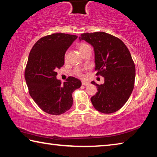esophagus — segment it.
<instances>
[{"instance_id": "esophagus-1", "label": "esophagus", "mask_w": 157, "mask_h": 157, "mask_svg": "<svg viewBox=\"0 0 157 157\" xmlns=\"http://www.w3.org/2000/svg\"><path fill=\"white\" fill-rule=\"evenodd\" d=\"M82 84L84 85V86H88V85L89 84V82H82Z\"/></svg>"}]
</instances>
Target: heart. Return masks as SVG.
Masks as SVG:
<instances>
[{
    "mask_svg": "<svg viewBox=\"0 0 157 157\" xmlns=\"http://www.w3.org/2000/svg\"><path fill=\"white\" fill-rule=\"evenodd\" d=\"M78 48L79 50V52H80L81 54H82V53H83L85 50H86L89 48H90V46L87 44L80 43L78 45ZM66 57H67V52H65L64 55H63V59H64V60L66 59ZM73 73L75 75L79 77V78H83V76H84L83 69L81 68H75L73 70Z\"/></svg>",
    "mask_w": 157,
    "mask_h": 157,
    "instance_id": "heart-1",
    "label": "heart"
}]
</instances>
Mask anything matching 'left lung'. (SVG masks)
<instances>
[{
  "label": "left lung",
  "instance_id": "8db88e82",
  "mask_svg": "<svg viewBox=\"0 0 157 157\" xmlns=\"http://www.w3.org/2000/svg\"><path fill=\"white\" fill-rule=\"evenodd\" d=\"M79 40L92 45L95 51L96 75L104 77L105 83H91L98 92L91 101L103 113L116 112L123 107L134 89L136 68L129 50L118 37L104 32L81 34Z\"/></svg>",
  "mask_w": 157,
  "mask_h": 157
}]
</instances>
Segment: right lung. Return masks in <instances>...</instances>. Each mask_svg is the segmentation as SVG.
Here are the masks:
<instances>
[{
    "instance_id": "right-lung-1",
    "label": "right lung",
    "mask_w": 157,
    "mask_h": 157,
    "mask_svg": "<svg viewBox=\"0 0 157 157\" xmlns=\"http://www.w3.org/2000/svg\"><path fill=\"white\" fill-rule=\"evenodd\" d=\"M78 36L55 33L41 37L31 49L25 70L28 91L39 107L51 115L70 109L73 92L81 86L79 79L68 77L62 84L57 79L58 68L64 64L63 55Z\"/></svg>"
}]
</instances>
